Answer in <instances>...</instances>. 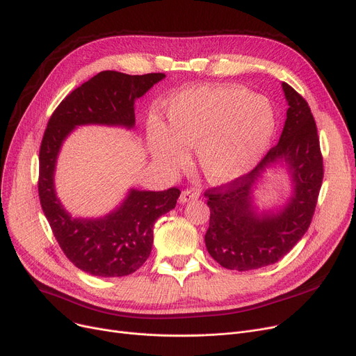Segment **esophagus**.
Masks as SVG:
<instances>
[{"label":"esophagus","mask_w":356,"mask_h":356,"mask_svg":"<svg viewBox=\"0 0 356 356\" xmlns=\"http://www.w3.org/2000/svg\"><path fill=\"white\" fill-rule=\"evenodd\" d=\"M197 197H199V192L197 191H195V189H186V191L181 192V195L179 197V202L180 203H186V202H189V200H195Z\"/></svg>","instance_id":"esophagus-1"}]
</instances>
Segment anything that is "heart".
Listing matches in <instances>:
<instances>
[{"mask_svg":"<svg viewBox=\"0 0 356 356\" xmlns=\"http://www.w3.org/2000/svg\"><path fill=\"white\" fill-rule=\"evenodd\" d=\"M168 128L148 124L153 156L172 167L188 163V148L197 147L203 173L215 183H229L250 173L275 133L271 102L236 85L186 89L167 104Z\"/></svg>","mask_w":356,"mask_h":356,"instance_id":"obj_1","label":"heart"}]
</instances>
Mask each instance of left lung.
Returning <instances> with one entry per match:
<instances>
[{
    "label": "left lung",
    "instance_id": "1",
    "mask_svg": "<svg viewBox=\"0 0 356 356\" xmlns=\"http://www.w3.org/2000/svg\"><path fill=\"white\" fill-rule=\"evenodd\" d=\"M282 86L289 109L277 145L245 176L204 192L211 209L204 244L228 270L250 271L282 259L307 232L319 197L323 157L314 118L300 93L286 82ZM277 162L288 165L293 196L278 213L259 214L253 207V184Z\"/></svg>",
    "mask_w": 356,
    "mask_h": 356
}]
</instances>
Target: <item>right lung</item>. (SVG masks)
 Masks as SVG:
<instances>
[{
	"label": "right lung",
	"mask_w": 356,
	"mask_h": 356,
	"mask_svg": "<svg viewBox=\"0 0 356 356\" xmlns=\"http://www.w3.org/2000/svg\"><path fill=\"white\" fill-rule=\"evenodd\" d=\"M164 78V73L99 72L72 90L47 122L39 154L42 209L65 255L88 274L122 277L137 271L152 252L154 222L176 207L180 191L131 189L120 207L104 218H72L54 191V167L60 147L76 125L133 128L136 99Z\"/></svg>",
	"instance_id": "add662e5"
}]
</instances>
